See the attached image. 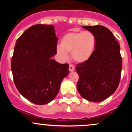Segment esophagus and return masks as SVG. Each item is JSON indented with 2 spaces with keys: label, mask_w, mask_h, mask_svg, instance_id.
<instances>
[{
  "label": "esophagus",
  "mask_w": 132,
  "mask_h": 132,
  "mask_svg": "<svg viewBox=\"0 0 132 132\" xmlns=\"http://www.w3.org/2000/svg\"><path fill=\"white\" fill-rule=\"evenodd\" d=\"M69 70L70 71H73L75 70V66H74L73 64H69Z\"/></svg>",
  "instance_id": "esophagus-1"
}]
</instances>
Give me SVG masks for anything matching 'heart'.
<instances>
[{"label": "heart", "mask_w": 132, "mask_h": 132, "mask_svg": "<svg viewBox=\"0 0 132 132\" xmlns=\"http://www.w3.org/2000/svg\"><path fill=\"white\" fill-rule=\"evenodd\" d=\"M96 39L89 31H73L66 33L57 47V53L61 58L68 57L67 53H71L72 58L78 63H84L89 60L94 51Z\"/></svg>", "instance_id": "1"}]
</instances>
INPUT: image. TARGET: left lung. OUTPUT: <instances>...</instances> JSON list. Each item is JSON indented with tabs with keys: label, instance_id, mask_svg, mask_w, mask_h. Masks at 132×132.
I'll use <instances>...</instances> for the list:
<instances>
[{
	"label": "left lung",
	"instance_id": "1",
	"mask_svg": "<svg viewBox=\"0 0 132 132\" xmlns=\"http://www.w3.org/2000/svg\"><path fill=\"white\" fill-rule=\"evenodd\" d=\"M94 35L96 43L92 56L76 65L77 89L84 99L101 102L117 89L120 81L122 59L120 47L109 29L102 25L84 26Z\"/></svg>",
	"mask_w": 132,
	"mask_h": 132
}]
</instances>
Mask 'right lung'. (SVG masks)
I'll return each instance as SVG.
<instances>
[{"instance_id":"obj_1","label":"right lung","mask_w":132,"mask_h":132,"mask_svg":"<svg viewBox=\"0 0 132 132\" xmlns=\"http://www.w3.org/2000/svg\"><path fill=\"white\" fill-rule=\"evenodd\" d=\"M57 40L54 26L37 24L16 42L11 61L13 81L20 93L33 104L52 101L69 74V64L51 59L57 52Z\"/></svg>"}]
</instances>
